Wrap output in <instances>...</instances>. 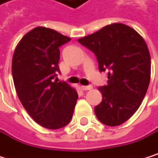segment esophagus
Wrapping results in <instances>:
<instances>
[{
    "label": "esophagus",
    "instance_id": "34e87169",
    "mask_svg": "<svg viewBox=\"0 0 158 158\" xmlns=\"http://www.w3.org/2000/svg\"><path fill=\"white\" fill-rule=\"evenodd\" d=\"M81 89L83 91H88V90H92L93 89V86L92 85H88V86H81Z\"/></svg>",
    "mask_w": 158,
    "mask_h": 158
}]
</instances>
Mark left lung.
<instances>
[{
  "instance_id": "1",
  "label": "left lung",
  "mask_w": 158,
  "mask_h": 158,
  "mask_svg": "<svg viewBox=\"0 0 158 158\" xmlns=\"http://www.w3.org/2000/svg\"><path fill=\"white\" fill-rule=\"evenodd\" d=\"M77 40L96 55L101 72L108 71L107 85L98 88L103 100L94 107L97 118L106 126L124 123L141 106L150 82L144 40L131 27L115 23Z\"/></svg>"
}]
</instances>
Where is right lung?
Returning a JSON list of instances; mask_svg holds the SVG:
<instances>
[{
  "mask_svg": "<svg viewBox=\"0 0 158 158\" xmlns=\"http://www.w3.org/2000/svg\"><path fill=\"white\" fill-rule=\"evenodd\" d=\"M70 40L53 29L38 27L21 39L14 52L12 74L18 98L28 115L46 129L66 126L78 97L74 88L56 77L59 47Z\"/></svg>",
  "mask_w": 158,
  "mask_h": 158,
  "instance_id": "obj_1",
  "label": "right lung"
}]
</instances>
